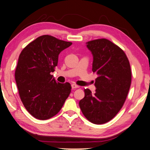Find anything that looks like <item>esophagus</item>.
Listing matches in <instances>:
<instances>
[{
	"mask_svg": "<svg viewBox=\"0 0 150 150\" xmlns=\"http://www.w3.org/2000/svg\"><path fill=\"white\" fill-rule=\"evenodd\" d=\"M71 88H72V89H76V88H79V86H77L76 84H75V83H72Z\"/></svg>",
	"mask_w": 150,
	"mask_h": 150,
	"instance_id": "1",
	"label": "esophagus"
}]
</instances>
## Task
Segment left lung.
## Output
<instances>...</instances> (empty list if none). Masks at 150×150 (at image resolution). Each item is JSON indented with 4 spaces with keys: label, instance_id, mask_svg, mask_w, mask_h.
I'll return each instance as SVG.
<instances>
[{
    "label": "left lung",
    "instance_id": "1",
    "mask_svg": "<svg viewBox=\"0 0 150 150\" xmlns=\"http://www.w3.org/2000/svg\"><path fill=\"white\" fill-rule=\"evenodd\" d=\"M86 46L93 56L95 93L85 89L79 102L82 112L90 122L100 125L110 121L122 108L132 81L129 61L124 51L107 39L88 41Z\"/></svg>",
    "mask_w": 150,
    "mask_h": 150
}]
</instances>
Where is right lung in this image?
<instances>
[{"mask_svg": "<svg viewBox=\"0 0 150 150\" xmlns=\"http://www.w3.org/2000/svg\"><path fill=\"white\" fill-rule=\"evenodd\" d=\"M71 44L43 35L21 52L16 83L24 107L36 119L45 120L56 115L70 94V83L57 82L50 74L57 66L59 54Z\"/></svg>", "mask_w": 150, "mask_h": 150, "instance_id": "1", "label": "right lung"}]
</instances>
